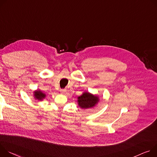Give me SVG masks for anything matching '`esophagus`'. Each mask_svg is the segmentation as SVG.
Wrapping results in <instances>:
<instances>
[{
    "label": "esophagus",
    "mask_w": 157,
    "mask_h": 157,
    "mask_svg": "<svg viewBox=\"0 0 157 157\" xmlns=\"http://www.w3.org/2000/svg\"><path fill=\"white\" fill-rule=\"evenodd\" d=\"M66 89H60V92L61 94H65L66 92Z\"/></svg>",
    "instance_id": "esophagus-1"
}]
</instances>
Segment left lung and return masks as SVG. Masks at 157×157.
<instances>
[{
	"label": "left lung",
	"instance_id": "left-lung-1",
	"mask_svg": "<svg viewBox=\"0 0 157 157\" xmlns=\"http://www.w3.org/2000/svg\"><path fill=\"white\" fill-rule=\"evenodd\" d=\"M98 98L88 92L83 93L78 97V105L82 109H88L93 107L98 101Z\"/></svg>",
	"mask_w": 157,
	"mask_h": 157
}]
</instances>
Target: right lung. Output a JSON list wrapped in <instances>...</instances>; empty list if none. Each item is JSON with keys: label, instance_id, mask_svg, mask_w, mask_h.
I'll return each mask as SVG.
<instances>
[{"label": "right lung", "instance_id": "right-lung-1", "mask_svg": "<svg viewBox=\"0 0 157 157\" xmlns=\"http://www.w3.org/2000/svg\"><path fill=\"white\" fill-rule=\"evenodd\" d=\"M34 96H35V97H36V98H37L38 100H42L43 98H45V95L44 94H43L41 91H36V92H34Z\"/></svg>", "mask_w": 157, "mask_h": 157}]
</instances>
